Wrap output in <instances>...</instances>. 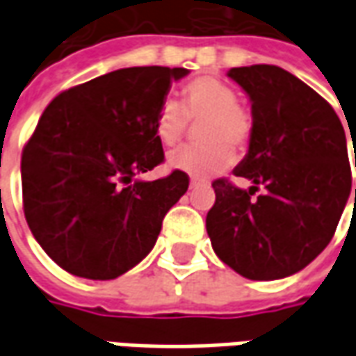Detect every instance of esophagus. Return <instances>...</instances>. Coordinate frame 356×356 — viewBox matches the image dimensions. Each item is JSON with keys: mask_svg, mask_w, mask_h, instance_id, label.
<instances>
[{"mask_svg": "<svg viewBox=\"0 0 356 356\" xmlns=\"http://www.w3.org/2000/svg\"><path fill=\"white\" fill-rule=\"evenodd\" d=\"M208 181H202V179H191V188H198V186H206Z\"/></svg>", "mask_w": 356, "mask_h": 356, "instance_id": "34e87169", "label": "esophagus"}]
</instances>
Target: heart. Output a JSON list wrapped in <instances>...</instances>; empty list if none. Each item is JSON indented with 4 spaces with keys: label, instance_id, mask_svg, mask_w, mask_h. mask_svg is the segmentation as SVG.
Returning <instances> with one entry per match:
<instances>
[{
    "label": "heart",
    "instance_id": "b5f03b06",
    "mask_svg": "<svg viewBox=\"0 0 356 356\" xmlns=\"http://www.w3.org/2000/svg\"><path fill=\"white\" fill-rule=\"evenodd\" d=\"M183 102L165 101L156 114V137L163 147L173 148L183 140L188 120L200 122L202 147H186L170 156V168L191 177L208 179L234 162L236 150H246L254 131V118L238 104V93L225 81L202 76L188 81Z\"/></svg>",
    "mask_w": 356,
    "mask_h": 356
}]
</instances>
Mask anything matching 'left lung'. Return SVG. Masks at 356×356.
Returning <instances> with one entry per match:
<instances>
[{
	"label": "left lung",
	"instance_id": "8db88e82",
	"mask_svg": "<svg viewBox=\"0 0 356 356\" xmlns=\"http://www.w3.org/2000/svg\"><path fill=\"white\" fill-rule=\"evenodd\" d=\"M227 76L252 101L254 131L234 175L254 186L211 183L208 236L217 257L250 280L296 275L328 246L351 194L343 125L321 95L280 66H240ZM259 186L264 194L252 199Z\"/></svg>",
	"mask_w": 356,
	"mask_h": 356
}]
</instances>
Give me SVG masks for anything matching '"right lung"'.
Masks as SVG:
<instances>
[{"mask_svg": "<svg viewBox=\"0 0 356 356\" xmlns=\"http://www.w3.org/2000/svg\"><path fill=\"white\" fill-rule=\"evenodd\" d=\"M186 68L133 66L57 95L22 150V202L30 231L58 267L91 280L127 273L154 248L162 221L188 188L163 162L156 114Z\"/></svg>", "mask_w": 356, "mask_h": 356, "instance_id": "right-lung-1", "label": "right lung"}]
</instances>
